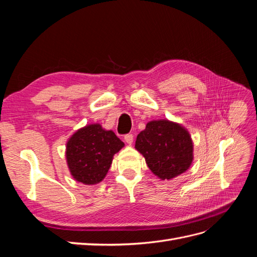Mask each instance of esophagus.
<instances>
[{
	"instance_id": "34e87169",
	"label": "esophagus",
	"mask_w": 257,
	"mask_h": 257,
	"mask_svg": "<svg viewBox=\"0 0 257 257\" xmlns=\"http://www.w3.org/2000/svg\"><path fill=\"white\" fill-rule=\"evenodd\" d=\"M124 141H125L126 144L132 145V144H133V141H134V136L132 134H126L125 136H124Z\"/></svg>"
}]
</instances>
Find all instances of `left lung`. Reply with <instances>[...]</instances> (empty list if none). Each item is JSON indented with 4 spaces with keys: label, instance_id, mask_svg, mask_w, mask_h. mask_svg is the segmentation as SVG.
Listing matches in <instances>:
<instances>
[{
    "label": "left lung",
    "instance_id": "1",
    "mask_svg": "<svg viewBox=\"0 0 257 257\" xmlns=\"http://www.w3.org/2000/svg\"><path fill=\"white\" fill-rule=\"evenodd\" d=\"M135 148L148 167L162 180H169L188 170L193 161V143L189 132L168 120L151 121L138 134Z\"/></svg>",
    "mask_w": 257,
    "mask_h": 257
}]
</instances>
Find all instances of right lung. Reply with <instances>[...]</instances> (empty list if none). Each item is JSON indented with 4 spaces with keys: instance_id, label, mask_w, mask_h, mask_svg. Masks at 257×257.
<instances>
[{
    "instance_id": "right-lung-1",
    "label": "right lung",
    "mask_w": 257,
    "mask_h": 257,
    "mask_svg": "<svg viewBox=\"0 0 257 257\" xmlns=\"http://www.w3.org/2000/svg\"><path fill=\"white\" fill-rule=\"evenodd\" d=\"M124 146L112 131H105L99 124L80 128L66 145V160L75 180L96 184L105 178L112 157Z\"/></svg>"
}]
</instances>
